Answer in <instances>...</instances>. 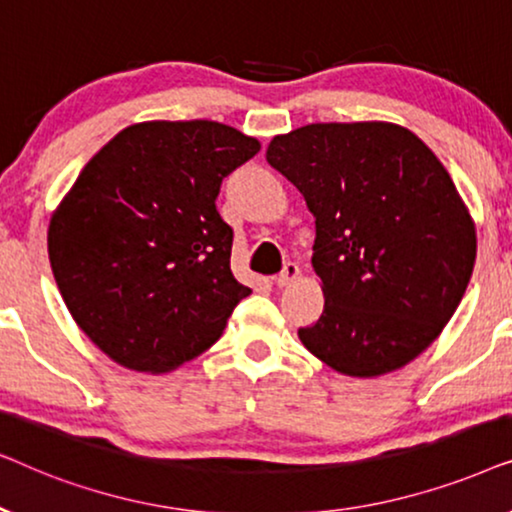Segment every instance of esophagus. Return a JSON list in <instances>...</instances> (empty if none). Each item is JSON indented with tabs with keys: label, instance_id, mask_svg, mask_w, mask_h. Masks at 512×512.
Masks as SVG:
<instances>
[{
	"label": "esophagus",
	"instance_id": "obj_1",
	"mask_svg": "<svg viewBox=\"0 0 512 512\" xmlns=\"http://www.w3.org/2000/svg\"><path fill=\"white\" fill-rule=\"evenodd\" d=\"M300 277V268L296 263H286L284 265V270L279 272V275L275 277V282H277V286H291L293 282H296V279Z\"/></svg>",
	"mask_w": 512,
	"mask_h": 512
}]
</instances>
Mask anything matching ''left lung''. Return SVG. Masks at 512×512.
I'll use <instances>...</instances> for the list:
<instances>
[{
    "label": "left lung",
    "instance_id": "8db88e82",
    "mask_svg": "<svg viewBox=\"0 0 512 512\" xmlns=\"http://www.w3.org/2000/svg\"><path fill=\"white\" fill-rule=\"evenodd\" d=\"M268 163L317 223L324 312L298 338L335 373L408 366L452 319L475 265V223L443 163L387 121L312 123L272 137Z\"/></svg>",
    "mask_w": 512,
    "mask_h": 512
}]
</instances>
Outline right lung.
<instances>
[{
  "label": "right lung",
  "mask_w": 512,
  "mask_h": 512,
  "mask_svg": "<svg viewBox=\"0 0 512 512\" xmlns=\"http://www.w3.org/2000/svg\"><path fill=\"white\" fill-rule=\"evenodd\" d=\"M261 151L216 121H144L102 146L55 207L48 258L76 326L118 366L170 373L221 338L249 286L230 270L223 177Z\"/></svg>",
  "instance_id": "right-lung-1"
}]
</instances>
